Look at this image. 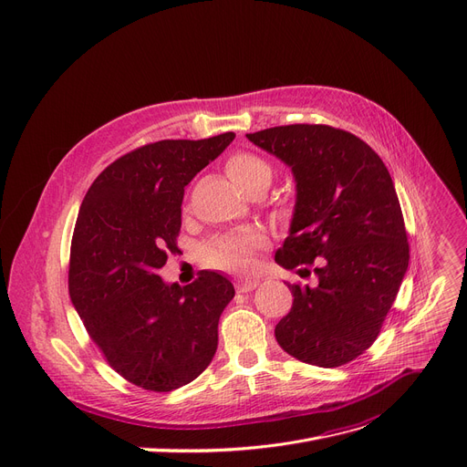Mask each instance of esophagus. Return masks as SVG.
<instances>
[{
  "mask_svg": "<svg viewBox=\"0 0 467 467\" xmlns=\"http://www.w3.org/2000/svg\"><path fill=\"white\" fill-rule=\"evenodd\" d=\"M234 285H236V291L248 293V291H252V289H255L259 285V280H255V278H240V280H236Z\"/></svg>",
  "mask_w": 467,
  "mask_h": 467,
  "instance_id": "esophagus-1",
  "label": "esophagus"
}]
</instances>
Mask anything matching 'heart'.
<instances>
[{
  "label": "heart",
  "mask_w": 467,
  "mask_h": 467,
  "mask_svg": "<svg viewBox=\"0 0 467 467\" xmlns=\"http://www.w3.org/2000/svg\"><path fill=\"white\" fill-rule=\"evenodd\" d=\"M229 178L248 194L266 189L273 182V166L252 151H236L227 162ZM265 236L255 229L219 234L206 244L202 259L208 266L227 273H246L257 250L265 248Z\"/></svg>",
  "instance_id": "1"
}]
</instances>
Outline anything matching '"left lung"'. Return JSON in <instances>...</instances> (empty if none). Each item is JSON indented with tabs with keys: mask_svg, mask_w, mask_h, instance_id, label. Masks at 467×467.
<instances>
[{
	"mask_svg": "<svg viewBox=\"0 0 467 467\" xmlns=\"http://www.w3.org/2000/svg\"><path fill=\"white\" fill-rule=\"evenodd\" d=\"M246 138L296 178V208L276 263L308 273L322 257L314 287L287 284L293 306L275 329L278 345L310 365H345L377 340L409 266L394 182L371 147L347 130L287 125Z\"/></svg>",
	"mask_w": 467,
	"mask_h": 467,
	"instance_id": "8db88e82",
	"label": "left lung"
}]
</instances>
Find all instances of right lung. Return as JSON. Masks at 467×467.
I'll use <instances>...</instances> for the list:
<instances>
[{"label": "right lung", "instance_id": "1", "mask_svg": "<svg viewBox=\"0 0 467 467\" xmlns=\"http://www.w3.org/2000/svg\"><path fill=\"white\" fill-rule=\"evenodd\" d=\"M234 132L162 140L111 162L87 191L71 238L69 299L108 363L129 382L170 391L199 377L217 350L234 297L227 276L202 271L182 287L159 276L178 250L185 185Z\"/></svg>", "mask_w": 467, "mask_h": 467}]
</instances>
